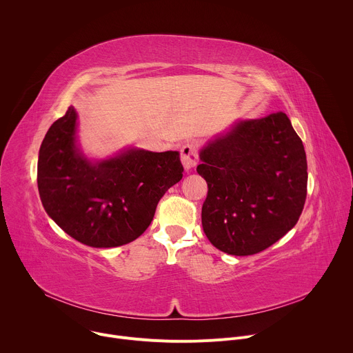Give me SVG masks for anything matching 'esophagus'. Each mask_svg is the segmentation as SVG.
Here are the masks:
<instances>
[{
    "mask_svg": "<svg viewBox=\"0 0 353 353\" xmlns=\"http://www.w3.org/2000/svg\"><path fill=\"white\" fill-rule=\"evenodd\" d=\"M180 155H181V163L185 170H191L196 166L198 157H196V149L192 142H185L180 148Z\"/></svg>",
    "mask_w": 353,
    "mask_h": 353,
    "instance_id": "esophagus-1",
    "label": "esophagus"
}]
</instances>
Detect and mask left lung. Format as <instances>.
Listing matches in <instances>:
<instances>
[{"mask_svg":"<svg viewBox=\"0 0 353 353\" xmlns=\"http://www.w3.org/2000/svg\"><path fill=\"white\" fill-rule=\"evenodd\" d=\"M203 229L223 253L251 256L283 237L307 195L305 146L282 112L236 121L199 152Z\"/></svg>","mask_w":353,"mask_h":353,"instance_id":"left-lung-1","label":"left lung"}]
</instances>
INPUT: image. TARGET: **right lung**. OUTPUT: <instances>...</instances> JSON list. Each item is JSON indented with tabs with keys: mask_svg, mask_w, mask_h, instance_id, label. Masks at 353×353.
<instances>
[{
	"mask_svg": "<svg viewBox=\"0 0 353 353\" xmlns=\"http://www.w3.org/2000/svg\"><path fill=\"white\" fill-rule=\"evenodd\" d=\"M183 172L177 150L134 148L88 161L77 145V112L70 106L41 142L37 187L47 215L67 234L108 248L131 243L148 229L161 198Z\"/></svg>",
	"mask_w": 353,
	"mask_h": 353,
	"instance_id": "right-lung-1",
	"label": "right lung"
}]
</instances>
